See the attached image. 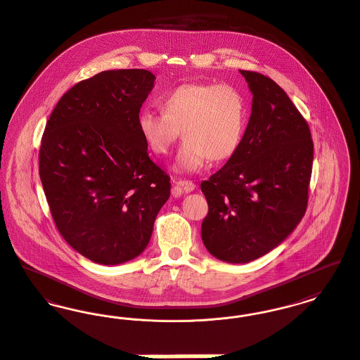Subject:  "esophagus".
I'll list each match as a JSON object with an SVG mask.
<instances>
[{
  "instance_id": "obj_1",
  "label": "esophagus",
  "mask_w": 360,
  "mask_h": 360,
  "mask_svg": "<svg viewBox=\"0 0 360 360\" xmlns=\"http://www.w3.org/2000/svg\"><path fill=\"white\" fill-rule=\"evenodd\" d=\"M174 184H176V187H179L181 191L186 192V193L193 191L196 187L190 180H177V181H174Z\"/></svg>"
}]
</instances>
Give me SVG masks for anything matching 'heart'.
Listing matches in <instances>:
<instances>
[{
  "label": "heart",
  "instance_id": "obj_1",
  "mask_svg": "<svg viewBox=\"0 0 360 360\" xmlns=\"http://www.w3.org/2000/svg\"><path fill=\"white\" fill-rule=\"evenodd\" d=\"M164 113L144 109L138 129L144 143L157 155H165L179 139L173 170L198 173L210 160L221 162L239 150L247 128V102L231 84L184 83L161 98Z\"/></svg>",
  "mask_w": 360,
  "mask_h": 360
}]
</instances>
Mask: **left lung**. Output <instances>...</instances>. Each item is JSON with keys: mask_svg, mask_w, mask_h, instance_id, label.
Returning a JSON list of instances; mask_svg holds the SVG:
<instances>
[{"mask_svg": "<svg viewBox=\"0 0 360 360\" xmlns=\"http://www.w3.org/2000/svg\"><path fill=\"white\" fill-rule=\"evenodd\" d=\"M252 94L236 154L202 181L209 213L202 240L217 259L247 264L295 231L306 213L314 144L307 121L262 73L240 71Z\"/></svg>", "mask_w": 360, "mask_h": 360, "instance_id": "obj_1", "label": "left lung"}]
</instances>
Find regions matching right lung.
<instances>
[{
    "label": "right lung",
    "instance_id": "right-lung-1",
    "mask_svg": "<svg viewBox=\"0 0 360 360\" xmlns=\"http://www.w3.org/2000/svg\"><path fill=\"white\" fill-rule=\"evenodd\" d=\"M154 80L146 70L96 73L61 96L46 122L39 176L50 213L65 241L96 264L139 257L170 195L138 129Z\"/></svg>",
    "mask_w": 360,
    "mask_h": 360
}]
</instances>
